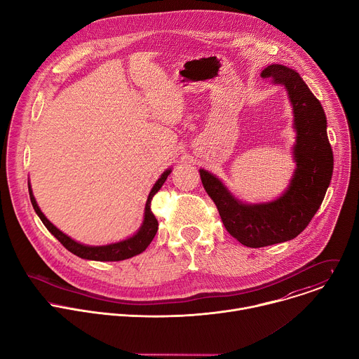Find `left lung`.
<instances>
[{
    "mask_svg": "<svg viewBox=\"0 0 359 359\" xmlns=\"http://www.w3.org/2000/svg\"><path fill=\"white\" fill-rule=\"evenodd\" d=\"M262 76L287 88L294 109L297 170L288 190L274 201L248 206L234 198L216 176L198 170L226 230L251 248L288 241L309 226L321 206L334 169L327 118L310 88L295 71L278 64L267 67Z\"/></svg>",
    "mask_w": 359,
    "mask_h": 359,
    "instance_id": "obj_1",
    "label": "left lung"
}]
</instances>
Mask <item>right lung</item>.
Listing matches in <instances>:
<instances>
[{"mask_svg":"<svg viewBox=\"0 0 359 359\" xmlns=\"http://www.w3.org/2000/svg\"><path fill=\"white\" fill-rule=\"evenodd\" d=\"M170 172H172L170 169L166 170L161 176V179L155 183V186H153V189L150 190L147 201H146V208H144V220H143V224H142L140 230L133 237H130L125 241H119V243L109 244V245H99V247H89V245L79 244L75 240H72L71 237H68L67 234H64L61 230H58L39 210L38 204L34 198L29 183H28V190H29V198H31V203H32V208H34L35 213L38 215V217L41 219L43 226L48 229V231L53 234L68 251H71L72 254L78 255V257L86 259V260L121 262V260L130 259V257H133V255H137L142 251H144L146 247L151 243V240L155 238V236L158 233L159 223H158V219L155 217V215H153L151 210H150V201H151V197L161 190V187L166 182Z\"/></svg>","mask_w":359,"mask_h":359,"instance_id":"add662e5","label":"right lung"}]
</instances>
